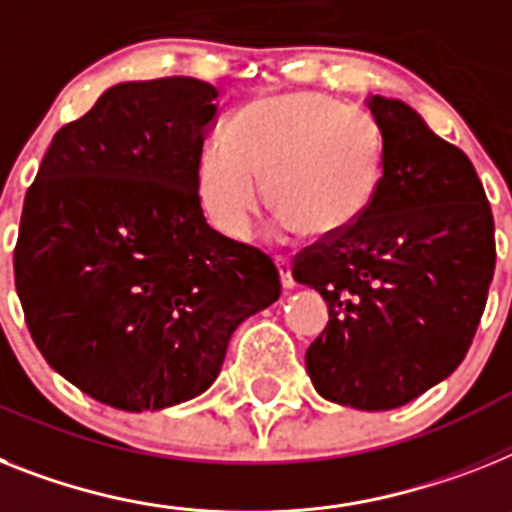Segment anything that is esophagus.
I'll list each match as a JSON object with an SVG mask.
<instances>
[{"instance_id": "1", "label": "esophagus", "mask_w": 512, "mask_h": 512, "mask_svg": "<svg viewBox=\"0 0 512 512\" xmlns=\"http://www.w3.org/2000/svg\"><path fill=\"white\" fill-rule=\"evenodd\" d=\"M278 270H281L283 289H294V276H291V260L289 257H278Z\"/></svg>"}]
</instances>
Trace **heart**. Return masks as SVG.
Returning <instances> with one entry per match:
<instances>
[{"mask_svg":"<svg viewBox=\"0 0 512 512\" xmlns=\"http://www.w3.org/2000/svg\"><path fill=\"white\" fill-rule=\"evenodd\" d=\"M268 203L281 229L333 239L367 210L380 179V145L369 124L322 93L252 101L197 158V192L208 221L247 239Z\"/></svg>","mask_w":512,"mask_h":512,"instance_id":"obj_1","label":"heart"}]
</instances>
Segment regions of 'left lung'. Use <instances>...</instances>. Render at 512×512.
Instances as JSON below:
<instances>
[{
  "label": "left lung",
  "instance_id": "obj_1",
  "mask_svg": "<svg viewBox=\"0 0 512 512\" xmlns=\"http://www.w3.org/2000/svg\"><path fill=\"white\" fill-rule=\"evenodd\" d=\"M367 106L382 135L375 195L343 234L294 257V278L328 302L304 356L317 393L388 411L463 362L495 276V218L461 148L403 101Z\"/></svg>",
  "mask_w": 512,
  "mask_h": 512
}]
</instances>
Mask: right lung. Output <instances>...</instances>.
<instances>
[{
	"mask_svg": "<svg viewBox=\"0 0 512 512\" xmlns=\"http://www.w3.org/2000/svg\"><path fill=\"white\" fill-rule=\"evenodd\" d=\"M216 101L195 77L114 85L54 135L25 195L15 289L30 336L114 409L208 390L236 325L281 296L270 255L210 229L200 208Z\"/></svg>",
	"mask_w": 512,
	"mask_h": 512,
	"instance_id": "1",
	"label": "right lung"
}]
</instances>
